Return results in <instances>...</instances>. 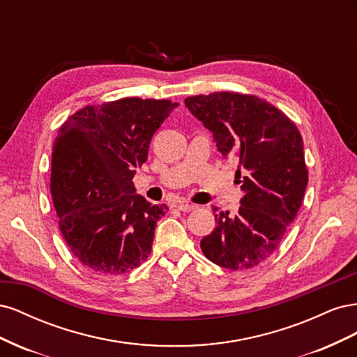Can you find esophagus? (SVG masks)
<instances>
[{"instance_id":"esophagus-1","label":"esophagus","mask_w":357,"mask_h":357,"mask_svg":"<svg viewBox=\"0 0 357 357\" xmlns=\"http://www.w3.org/2000/svg\"><path fill=\"white\" fill-rule=\"evenodd\" d=\"M177 208L180 210V211H185V213H189V211H193L197 208V205H193V204H189V202H178L177 204Z\"/></svg>"}]
</instances>
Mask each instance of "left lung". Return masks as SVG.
<instances>
[{
    "mask_svg": "<svg viewBox=\"0 0 357 357\" xmlns=\"http://www.w3.org/2000/svg\"><path fill=\"white\" fill-rule=\"evenodd\" d=\"M185 104L213 132L219 152L240 159L235 177L244 190L236 214L213 208L215 228L201 240V250L232 271L255 268L275 252L304 199L302 137L282 110L256 95L213 92Z\"/></svg>",
    "mask_w": 357,
    "mask_h": 357,
    "instance_id": "8db88e82",
    "label": "left lung"
}]
</instances>
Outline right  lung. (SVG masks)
Here are the masks:
<instances>
[{
  "instance_id": "right-lung-1",
  "label": "right lung",
  "mask_w": 357,
  "mask_h": 357,
  "mask_svg": "<svg viewBox=\"0 0 357 357\" xmlns=\"http://www.w3.org/2000/svg\"><path fill=\"white\" fill-rule=\"evenodd\" d=\"M177 105L122 98L86 105L61 126L52 152V199L63 240L89 271L122 275L150 255L168 207L138 195L132 178Z\"/></svg>"
}]
</instances>
